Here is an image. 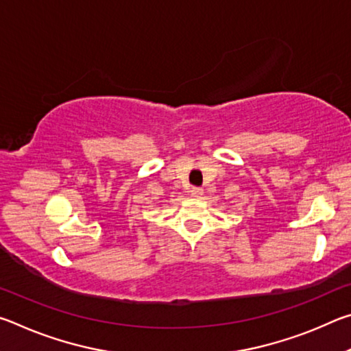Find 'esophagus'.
I'll return each mask as SVG.
<instances>
[{"instance_id": "esophagus-1", "label": "esophagus", "mask_w": 351, "mask_h": 351, "mask_svg": "<svg viewBox=\"0 0 351 351\" xmlns=\"http://www.w3.org/2000/svg\"><path fill=\"white\" fill-rule=\"evenodd\" d=\"M203 193H204L203 189H199V187H192V190H190V195H192L193 198H199Z\"/></svg>"}]
</instances>
